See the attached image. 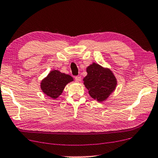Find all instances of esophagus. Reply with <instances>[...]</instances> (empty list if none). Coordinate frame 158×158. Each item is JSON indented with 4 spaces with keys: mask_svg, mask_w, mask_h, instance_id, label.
I'll return each mask as SVG.
<instances>
[{
    "mask_svg": "<svg viewBox=\"0 0 158 158\" xmlns=\"http://www.w3.org/2000/svg\"><path fill=\"white\" fill-rule=\"evenodd\" d=\"M75 80H76L77 82H80L81 81V77L79 76H76V77H75Z\"/></svg>",
    "mask_w": 158,
    "mask_h": 158,
    "instance_id": "esophagus-1",
    "label": "esophagus"
}]
</instances>
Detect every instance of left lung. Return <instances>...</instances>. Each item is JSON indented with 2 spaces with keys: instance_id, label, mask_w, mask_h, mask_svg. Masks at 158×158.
Segmentation results:
<instances>
[{
  "instance_id": "1",
  "label": "left lung",
  "mask_w": 158,
  "mask_h": 158,
  "mask_svg": "<svg viewBox=\"0 0 158 158\" xmlns=\"http://www.w3.org/2000/svg\"><path fill=\"white\" fill-rule=\"evenodd\" d=\"M87 73L83 78L84 85L93 99L102 102L115 89L117 82L110 69L93 63L87 68Z\"/></svg>"
}]
</instances>
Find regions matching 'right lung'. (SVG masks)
Masks as SVG:
<instances>
[{"label":"right lung","mask_w":158,"mask_h":158,"mask_svg":"<svg viewBox=\"0 0 158 158\" xmlns=\"http://www.w3.org/2000/svg\"><path fill=\"white\" fill-rule=\"evenodd\" d=\"M73 81V79L69 75L54 70L41 82V88L47 96L56 99L63 93L65 86Z\"/></svg>","instance_id":"obj_1"}]
</instances>
